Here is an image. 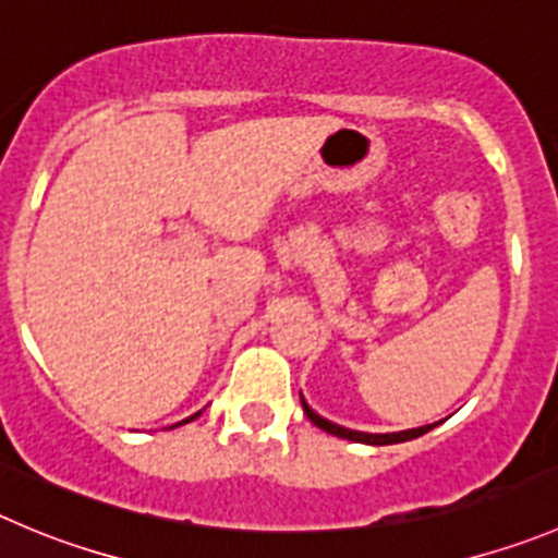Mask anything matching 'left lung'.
I'll return each mask as SVG.
<instances>
[{
	"label": "left lung",
	"mask_w": 558,
	"mask_h": 558,
	"mask_svg": "<svg viewBox=\"0 0 558 558\" xmlns=\"http://www.w3.org/2000/svg\"><path fill=\"white\" fill-rule=\"evenodd\" d=\"M301 405H304V413L310 416L312 424H317L320 429H326V433L337 435V438H348V441H359V444H373V447H386V444H402V441H411V438H418V435H424L427 429H433L435 424H427V427H416V429H402V433H359V429H348V427H339V424L328 422V418L317 416L315 411H312L310 405H306V400L301 397Z\"/></svg>",
	"instance_id": "obj_1"
}]
</instances>
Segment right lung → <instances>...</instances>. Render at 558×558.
<instances>
[{
  "label": "right lung",
  "mask_w": 558,
  "mask_h": 558,
  "mask_svg": "<svg viewBox=\"0 0 558 558\" xmlns=\"http://www.w3.org/2000/svg\"><path fill=\"white\" fill-rule=\"evenodd\" d=\"M196 416H199V413H194V416H191V418H196ZM191 418H185V422H191Z\"/></svg>",
  "instance_id": "right-lung-1"
}]
</instances>
